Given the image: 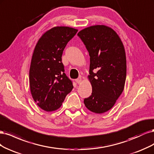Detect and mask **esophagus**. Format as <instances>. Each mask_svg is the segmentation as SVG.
Instances as JSON below:
<instances>
[{"instance_id": "esophagus-1", "label": "esophagus", "mask_w": 154, "mask_h": 154, "mask_svg": "<svg viewBox=\"0 0 154 154\" xmlns=\"http://www.w3.org/2000/svg\"><path fill=\"white\" fill-rule=\"evenodd\" d=\"M75 81H76V82H77V84H80V83L82 82V79H81V78H79V79H76Z\"/></svg>"}]
</instances>
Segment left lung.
I'll return each instance as SVG.
<instances>
[{
    "mask_svg": "<svg viewBox=\"0 0 154 154\" xmlns=\"http://www.w3.org/2000/svg\"><path fill=\"white\" fill-rule=\"evenodd\" d=\"M90 56L88 79L92 86L90 97L84 100L88 109L97 114L114 106L125 86V51L118 34L109 27L96 25L79 31Z\"/></svg>",
    "mask_w": 154,
    "mask_h": 154,
    "instance_id": "obj_1",
    "label": "left lung"
}]
</instances>
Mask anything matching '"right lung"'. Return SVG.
<instances>
[{"instance_id": "obj_1", "label": "right lung", "mask_w": 154, "mask_h": 154, "mask_svg": "<svg viewBox=\"0 0 154 154\" xmlns=\"http://www.w3.org/2000/svg\"><path fill=\"white\" fill-rule=\"evenodd\" d=\"M77 31L72 27H54L43 34L34 48L29 84L34 102L44 111L58 109L73 88L64 73L61 57L68 42Z\"/></svg>"}]
</instances>
